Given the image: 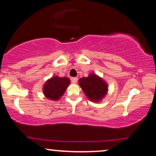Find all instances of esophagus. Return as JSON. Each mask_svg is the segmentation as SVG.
Returning a JSON list of instances; mask_svg holds the SVG:
<instances>
[{"label": "esophagus", "instance_id": "esophagus-1", "mask_svg": "<svg viewBox=\"0 0 156 156\" xmlns=\"http://www.w3.org/2000/svg\"><path fill=\"white\" fill-rule=\"evenodd\" d=\"M78 82V78H72V83H76Z\"/></svg>", "mask_w": 156, "mask_h": 156}]
</instances>
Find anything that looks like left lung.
Returning a JSON list of instances; mask_svg holds the SVG:
<instances>
[{
  "instance_id": "8db88e82",
  "label": "left lung",
  "mask_w": 156,
  "mask_h": 156,
  "mask_svg": "<svg viewBox=\"0 0 156 156\" xmlns=\"http://www.w3.org/2000/svg\"><path fill=\"white\" fill-rule=\"evenodd\" d=\"M79 85L90 101L98 102L103 98L108 91L106 83L95 74L88 77H83L79 79Z\"/></svg>"
}]
</instances>
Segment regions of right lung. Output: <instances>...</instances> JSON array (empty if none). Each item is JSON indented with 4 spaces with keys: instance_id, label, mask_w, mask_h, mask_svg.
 <instances>
[{
    "instance_id": "right-lung-1",
    "label": "right lung",
    "mask_w": 156,
    "mask_h": 156,
    "mask_svg": "<svg viewBox=\"0 0 156 156\" xmlns=\"http://www.w3.org/2000/svg\"><path fill=\"white\" fill-rule=\"evenodd\" d=\"M69 83V79L66 77H53L47 80L44 85L43 92L44 96L52 101H57L59 99L60 97L63 95Z\"/></svg>"
}]
</instances>
